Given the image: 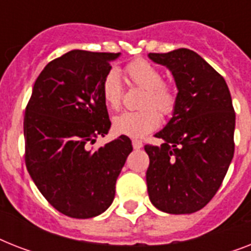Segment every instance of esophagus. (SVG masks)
<instances>
[{
	"instance_id": "34e87169",
	"label": "esophagus",
	"mask_w": 251,
	"mask_h": 251,
	"mask_svg": "<svg viewBox=\"0 0 251 251\" xmlns=\"http://www.w3.org/2000/svg\"><path fill=\"white\" fill-rule=\"evenodd\" d=\"M131 143H133L134 150H139L143 147V143H142V141H139V139H133V141H131Z\"/></svg>"
}]
</instances>
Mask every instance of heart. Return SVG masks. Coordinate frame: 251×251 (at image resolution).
Segmentation results:
<instances>
[{
	"instance_id": "1",
	"label": "heart",
	"mask_w": 251,
	"mask_h": 251,
	"mask_svg": "<svg viewBox=\"0 0 251 251\" xmlns=\"http://www.w3.org/2000/svg\"><path fill=\"white\" fill-rule=\"evenodd\" d=\"M131 83L146 90L137 112H124L113 118L114 133L127 137L141 138L151 133L160 125V116H169L175 112L177 95L175 88L163 80V73L155 65L146 60H134L126 66ZM122 84L116 69H110L101 82V96L110 109H118L122 102ZM156 107V110L154 108Z\"/></svg>"
}]
</instances>
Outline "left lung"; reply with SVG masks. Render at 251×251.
<instances>
[{
	"label": "left lung",
	"mask_w": 251,
	"mask_h": 251,
	"mask_svg": "<svg viewBox=\"0 0 251 251\" xmlns=\"http://www.w3.org/2000/svg\"><path fill=\"white\" fill-rule=\"evenodd\" d=\"M149 57L171 70L178 90L172 118L155 134L164 143L145 146L150 201L167 214H193L214 198L233 159L236 113L229 88L190 49Z\"/></svg>",
	"instance_id": "8db88e82"
}]
</instances>
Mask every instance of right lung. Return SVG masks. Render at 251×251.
<instances>
[{"mask_svg":"<svg viewBox=\"0 0 251 251\" xmlns=\"http://www.w3.org/2000/svg\"><path fill=\"white\" fill-rule=\"evenodd\" d=\"M120 53L70 50L35 80L25 106V167L61 214L90 219L112 204L116 181L133 151L126 135L90 149L110 127L101 82Z\"/></svg>","mask_w":251,"mask_h":251,"instance_id":"1","label":"right lung"}]
</instances>
